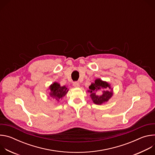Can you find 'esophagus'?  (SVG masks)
Returning a JSON list of instances; mask_svg holds the SVG:
<instances>
[{
  "instance_id": "1",
  "label": "esophagus",
  "mask_w": 155,
  "mask_h": 155,
  "mask_svg": "<svg viewBox=\"0 0 155 155\" xmlns=\"http://www.w3.org/2000/svg\"><path fill=\"white\" fill-rule=\"evenodd\" d=\"M73 86H74V87H79V86H80V84H79L78 82L75 81V82H74V83H73Z\"/></svg>"
}]
</instances>
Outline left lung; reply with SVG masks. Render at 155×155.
Masks as SVG:
<instances>
[{
    "mask_svg": "<svg viewBox=\"0 0 155 155\" xmlns=\"http://www.w3.org/2000/svg\"><path fill=\"white\" fill-rule=\"evenodd\" d=\"M107 87H110V85L105 81H103L100 79L95 80L94 83H92L89 88L91 93V97L93 102L97 105H101L102 104L107 102L113 95L112 91H103L102 94L99 96L97 94L102 91L103 89H105Z\"/></svg>",
    "mask_w": 155,
    "mask_h": 155,
    "instance_id": "1",
    "label": "left lung"
}]
</instances>
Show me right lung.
I'll return each instance as SVG.
<instances>
[{
    "label": "right lung",
    "instance_id": "right-lung-1",
    "mask_svg": "<svg viewBox=\"0 0 155 155\" xmlns=\"http://www.w3.org/2000/svg\"><path fill=\"white\" fill-rule=\"evenodd\" d=\"M50 95L56 101H59L60 99H62L68 92V87L65 86H61L58 83H54L50 87Z\"/></svg>",
    "mask_w": 155,
    "mask_h": 155
}]
</instances>
